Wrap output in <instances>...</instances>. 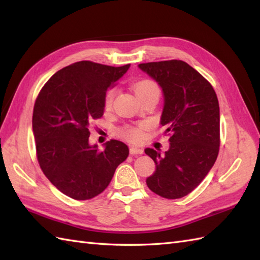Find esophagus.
Returning <instances> with one entry per match:
<instances>
[{
	"label": "esophagus",
	"instance_id": "esophagus-1",
	"mask_svg": "<svg viewBox=\"0 0 260 260\" xmlns=\"http://www.w3.org/2000/svg\"><path fill=\"white\" fill-rule=\"evenodd\" d=\"M143 151L142 148H140V147H131L129 148V153L132 154V155H140V154H143Z\"/></svg>",
	"mask_w": 260,
	"mask_h": 260
}]
</instances>
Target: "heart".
I'll return each mask as SVG.
<instances>
[{"mask_svg": "<svg viewBox=\"0 0 260 260\" xmlns=\"http://www.w3.org/2000/svg\"><path fill=\"white\" fill-rule=\"evenodd\" d=\"M134 91L139 98L146 96L148 93H154V92L159 93L158 86L153 80H148V79H144L136 82L134 85ZM114 96H115L114 89H110L106 92V96H105V106L109 107L110 105H112ZM143 128H144V126L125 127L124 129L120 131V135L123 136L124 139L128 140L131 142H140L143 139Z\"/></svg>", "mask_w": 260, "mask_h": 260, "instance_id": "1", "label": "heart"}]
</instances>
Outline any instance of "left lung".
Here are the masks:
<instances>
[{
	"label": "left lung",
	"instance_id": "1",
	"mask_svg": "<svg viewBox=\"0 0 260 260\" xmlns=\"http://www.w3.org/2000/svg\"><path fill=\"white\" fill-rule=\"evenodd\" d=\"M162 88V126L170 136L164 154L145 153L155 163L146 179L150 190L167 199H180L201 183L217 159L220 146V110L211 84L182 60L140 63Z\"/></svg>",
	"mask_w": 260,
	"mask_h": 260
}]
</instances>
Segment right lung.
<instances>
[{"instance_id":"1","label":"right lung","mask_w":260,"mask_h":260,"mask_svg":"<svg viewBox=\"0 0 260 260\" xmlns=\"http://www.w3.org/2000/svg\"><path fill=\"white\" fill-rule=\"evenodd\" d=\"M129 66L75 62L57 71L37 97L32 128L38 162L48 180L75 200L101 194L128 156L123 142L109 141L103 151L90 145L88 127L104 115L107 89Z\"/></svg>"}]
</instances>
